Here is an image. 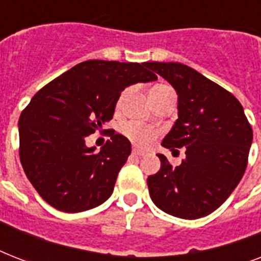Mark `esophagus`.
<instances>
[{
  "instance_id": "esophagus-1",
  "label": "esophagus",
  "mask_w": 261,
  "mask_h": 261,
  "mask_svg": "<svg viewBox=\"0 0 261 261\" xmlns=\"http://www.w3.org/2000/svg\"><path fill=\"white\" fill-rule=\"evenodd\" d=\"M133 153H134L135 155H145V154H146V151L142 150V149H138V147H134V149H133Z\"/></svg>"
}]
</instances>
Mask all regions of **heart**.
Returning <instances> with one entry per match:
<instances>
[{"label":"heart","instance_id":"heart-1","mask_svg":"<svg viewBox=\"0 0 261 261\" xmlns=\"http://www.w3.org/2000/svg\"><path fill=\"white\" fill-rule=\"evenodd\" d=\"M171 88L167 87V85H157L153 89L150 90L151 93H159V92H165V90H169ZM127 93H128V90H124L122 94H120V97H119L118 101V107H120L124 101V98H126ZM122 133L124 137L130 139L131 142L137 143L139 146H147L149 143H151L157 138V134H159V131L153 128L150 126H145V124H141V123L137 122H127L124 123L122 126Z\"/></svg>","mask_w":261,"mask_h":261}]
</instances>
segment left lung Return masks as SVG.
<instances>
[{
	"mask_svg": "<svg viewBox=\"0 0 261 261\" xmlns=\"http://www.w3.org/2000/svg\"><path fill=\"white\" fill-rule=\"evenodd\" d=\"M147 67L177 93L178 119L164 138L172 151L186 147V159L172 167L159 155L161 168L147 177L155 206L182 219L215 211L247 169L252 127L237 98L192 67L178 62H147Z\"/></svg>",
	"mask_w": 261,
	"mask_h": 261,
	"instance_id": "obj_1",
	"label": "left lung"
}]
</instances>
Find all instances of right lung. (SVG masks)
<instances>
[{"mask_svg": "<svg viewBox=\"0 0 261 261\" xmlns=\"http://www.w3.org/2000/svg\"><path fill=\"white\" fill-rule=\"evenodd\" d=\"M146 63L85 61L31 98L18 119L20 161L27 177L50 206L80 213L100 206L114 191L130 141L111 131L96 151L85 138L114 116L124 88L155 81Z\"/></svg>", "mask_w": 261, "mask_h": 261, "instance_id": "1", "label": "right lung"}]
</instances>
